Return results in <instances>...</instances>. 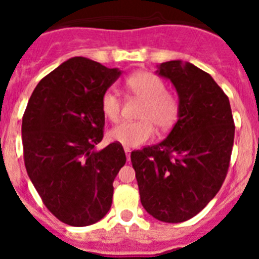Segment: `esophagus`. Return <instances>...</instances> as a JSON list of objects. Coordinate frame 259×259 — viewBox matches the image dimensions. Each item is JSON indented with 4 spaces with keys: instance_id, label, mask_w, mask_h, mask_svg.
<instances>
[{
    "instance_id": "obj_1",
    "label": "esophagus",
    "mask_w": 259,
    "mask_h": 259,
    "mask_svg": "<svg viewBox=\"0 0 259 259\" xmlns=\"http://www.w3.org/2000/svg\"><path fill=\"white\" fill-rule=\"evenodd\" d=\"M124 152H125V157H127V161H130V158H131V149L125 146Z\"/></svg>"
}]
</instances>
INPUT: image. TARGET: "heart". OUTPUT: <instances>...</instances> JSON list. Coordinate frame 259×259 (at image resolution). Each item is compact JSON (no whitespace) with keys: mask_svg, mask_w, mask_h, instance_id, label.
Wrapping results in <instances>:
<instances>
[{"mask_svg":"<svg viewBox=\"0 0 259 259\" xmlns=\"http://www.w3.org/2000/svg\"><path fill=\"white\" fill-rule=\"evenodd\" d=\"M128 92L143 100L139 110V120L122 122L109 131V139L127 148H135L149 141L154 136L157 125L161 131H168L179 115L176 98L164 92V84L159 77L149 72H136L125 81ZM102 114L111 122L120 115V100L113 91H106L101 97Z\"/></svg>","mask_w":259,"mask_h":259,"instance_id":"heart-1","label":"heart"}]
</instances>
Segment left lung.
Returning a JSON list of instances; mask_svg holds the SVG:
<instances>
[{
  "instance_id": "1",
  "label": "left lung",
  "mask_w": 259,
  "mask_h": 259,
  "mask_svg": "<svg viewBox=\"0 0 259 259\" xmlns=\"http://www.w3.org/2000/svg\"><path fill=\"white\" fill-rule=\"evenodd\" d=\"M155 74L170 80L179 115L157 145L131 153L140 200L153 218L180 223L215 197L230 166L235 125L230 100L207 72L189 62L170 61Z\"/></svg>"
}]
</instances>
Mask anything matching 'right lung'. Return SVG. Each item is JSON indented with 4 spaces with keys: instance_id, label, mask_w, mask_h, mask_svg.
Returning <instances> with one entry per match:
<instances>
[{
    "instance_id": "obj_1",
    "label": "right lung",
    "mask_w": 259,
    "mask_h": 259,
    "mask_svg": "<svg viewBox=\"0 0 259 259\" xmlns=\"http://www.w3.org/2000/svg\"><path fill=\"white\" fill-rule=\"evenodd\" d=\"M120 75L84 57L67 59L40 80L23 115L29 179L50 212L74 227L107 214L125 163L120 144L96 149L104 137L101 97Z\"/></svg>"
}]
</instances>
